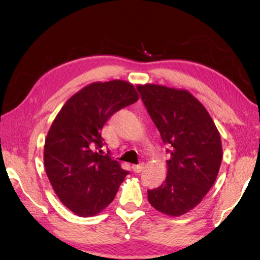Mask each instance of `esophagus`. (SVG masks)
<instances>
[{
    "label": "esophagus",
    "mask_w": 260,
    "mask_h": 260,
    "mask_svg": "<svg viewBox=\"0 0 260 260\" xmlns=\"http://www.w3.org/2000/svg\"><path fill=\"white\" fill-rule=\"evenodd\" d=\"M143 167H144V165H143V164H139V165H132V170H133L135 173H140V172H142Z\"/></svg>",
    "instance_id": "34e87169"
}]
</instances>
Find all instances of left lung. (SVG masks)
I'll use <instances>...</instances> for the list:
<instances>
[{
  "instance_id": "1",
  "label": "left lung",
  "mask_w": 260,
  "mask_h": 260,
  "mask_svg": "<svg viewBox=\"0 0 260 260\" xmlns=\"http://www.w3.org/2000/svg\"><path fill=\"white\" fill-rule=\"evenodd\" d=\"M138 89L171 155L165 181L148 190V201L159 212L179 217L199 205L217 179L222 160L219 131L188 90L153 83Z\"/></svg>"
}]
</instances>
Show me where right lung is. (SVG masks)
<instances>
[{
    "mask_svg": "<svg viewBox=\"0 0 260 260\" xmlns=\"http://www.w3.org/2000/svg\"><path fill=\"white\" fill-rule=\"evenodd\" d=\"M138 100L131 82H93L71 96L52 121L43 149L46 173L59 201L79 217L103 211L128 174L102 155L101 131L114 112Z\"/></svg>",
    "mask_w": 260,
    "mask_h": 260,
    "instance_id": "add662e5",
    "label": "right lung"
}]
</instances>
